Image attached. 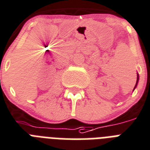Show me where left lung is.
Here are the masks:
<instances>
[{"instance_id": "1", "label": "left lung", "mask_w": 150, "mask_h": 150, "mask_svg": "<svg viewBox=\"0 0 150 150\" xmlns=\"http://www.w3.org/2000/svg\"><path fill=\"white\" fill-rule=\"evenodd\" d=\"M137 81H136V84H135V86H134V88H136V86H137V84H138V82H139V74H137ZM134 90H133V91H134Z\"/></svg>"}]
</instances>
